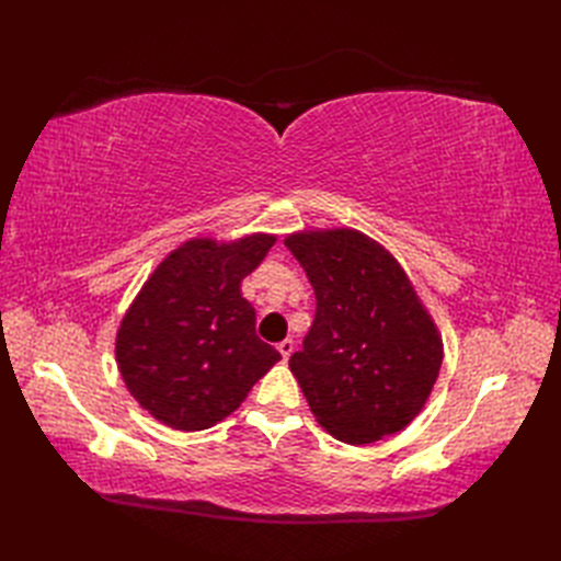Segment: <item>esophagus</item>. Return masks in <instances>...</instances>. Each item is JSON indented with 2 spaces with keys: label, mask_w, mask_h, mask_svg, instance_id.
Returning <instances> with one entry per match:
<instances>
[{
  "label": "esophagus",
  "mask_w": 561,
  "mask_h": 561,
  "mask_svg": "<svg viewBox=\"0 0 561 561\" xmlns=\"http://www.w3.org/2000/svg\"><path fill=\"white\" fill-rule=\"evenodd\" d=\"M278 351H280V355H283V360L290 358L293 351H295V342H293V339H283V342L278 344Z\"/></svg>",
  "instance_id": "34e87169"
}]
</instances>
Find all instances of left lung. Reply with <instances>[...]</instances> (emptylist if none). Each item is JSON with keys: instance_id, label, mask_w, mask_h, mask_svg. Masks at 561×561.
<instances>
[{"instance_id": "obj_1", "label": "left lung", "mask_w": 561, "mask_h": 561, "mask_svg": "<svg viewBox=\"0 0 561 561\" xmlns=\"http://www.w3.org/2000/svg\"><path fill=\"white\" fill-rule=\"evenodd\" d=\"M285 248L316 295L311 330L290 358L313 416L348 445L402 431L443 365V342L404 271L351 229L295 233Z\"/></svg>"}]
</instances>
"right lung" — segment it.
<instances>
[{
	"label": "right lung",
	"mask_w": 561,
	"mask_h": 561,
	"mask_svg": "<svg viewBox=\"0 0 561 561\" xmlns=\"http://www.w3.org/2000/svg\"><path fill=\"white\" fill-rule=\"evenodd\" d=\"M274 236L178 248L145 283L116 334L118 371L145 410L178 431L215 426L239 407L280 353L254 332L241 280Z\"/></svg>",
	"instance_id": "right-lung-1"
}]
</instances>
